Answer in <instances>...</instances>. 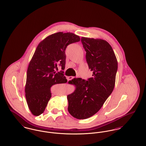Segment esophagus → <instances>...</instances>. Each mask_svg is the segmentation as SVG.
Here are the masks:
<instances>
[{
	"label": "esophagus",
	"mask_w": 146,
	"mask_h": 146,
	"mask_svg": "<svg viewBox=\"0 0 146 146\" xmlns=\"http://www.w3.org/2000/svg\"><path fill=\"white\" fill-rule=\"evenodd\" d=\"M73 78H74V77L70 76V77H68V80H72V79H73Z\"/></svg>",
	"instance_id": "obj_1"
}]
</instances>
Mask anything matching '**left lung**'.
<instances>
[{
    "mask_svg": "<svg viewBox=\"0 0 146 146\" xmlns=\"http://www.w3.org/2000/svg\"><path fill=\"white\" fill-rule=\"evenodd\" d=\"M81 42L92 77L73 79L76 86L68 95V110L74 118L84 119L98 112L113 90L118 62L112 46L106 40L86 37Z\"/></svg>",
    "mask_w": 146,
    "mask_h": 146,
    "instance_id": "obj_1",
    "label": "left lung"
}]
</instances>
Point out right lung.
<instances>
[{"instance_id": "right-lung-1", "label": "right lung", "mask_w": 146, "mask_h": 146, "mask_svg": "<svg viewBox=\"0 0 146 146\" xmlns=\"http://www.w3.org/2000/svg\"><path fill=\"white\" fill-rule=\"evenodd\" d=\"M80 41L78 35L58 32L43 40L37 46L27 69L25 87L28 107L34 115L44 112L52 97L50 88L54 84L67 83L64 76L68 45ZM62 70L57 73V66Z\"/></svg>"}]
</instances>
